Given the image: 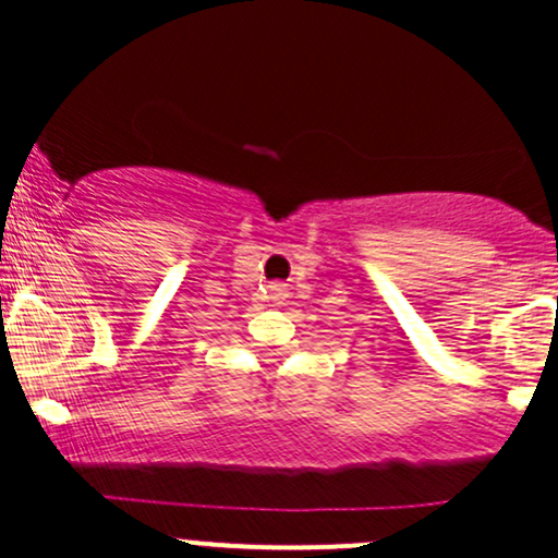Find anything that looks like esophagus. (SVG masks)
<instances>
[{
	"label": "esophagus",
	"mask_w": 558,
	"mask_h": 558,
	"mask_svg": "<svg viewBox=\"0 0 558 558\" xmlns=\"http://www.w3.org/2000/svg\"><path fill=\"white\" fill-rule=\"evenodd\" d=\"M269 291H272V300L275 302H280V300H283V289H280V286H269Z\"/></svg>",
	"instance_id": "1"
}]
</instances>
